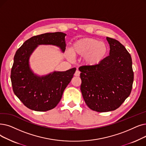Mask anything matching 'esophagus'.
<instances>
[{"instance_id":"obj_1","label":"esophagus","mask_w":146,"mask_h":146,"mask_svg":"<svg viewBox=\"0 0 146 146\" xmlns=\"http://www.w3.org/2000/svg\"><path fill=\"white\" fill-rule=\"evenodd\" d=\"M80 72L78 70H77L75 72L74 75L75 76H80Z\"/></svg>"}]
</instances>
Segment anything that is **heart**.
Wrapping results in <instances>:
<instances>
[{
  "instance_id": "b5f03b06",
  "label": "heart",
  "mask_w": 146,
  "mask_h": 146,
  "mask_svg": "<svg viewBox=\"0 0 146 146\" xmlns=\"http://www.w3.org/2000/svg\"><path fill=\"white\" fill-rule=\"evenodd\" d=\"M108 51L107 45L94 38H83L76 41L72 46L71 50L67 52L69 58L73 54L84 56V62L88 66H96L102 61Z\"/></svg>"
}]
</instances>
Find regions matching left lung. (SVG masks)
I'll return each mask as SVG.
<instances>
[{
    "instance_id": "8db88e82",
    "label": "left lung",
    "mask_w": 146,
    "mask_h": 146,
    "mask_svg": "<svg viewBox=\"0 0 146 146\" xmlns=\"http://www.w3.org/2000/svg\"><path fill=\"white\" fill-rule=\"evenodd\" d=\"M109 55L96 66H84L80 90L88 107L94 111L115 110L131 94L134 81L131 55L118 40L106 37Z\"/></svg>"
}]
</instances>
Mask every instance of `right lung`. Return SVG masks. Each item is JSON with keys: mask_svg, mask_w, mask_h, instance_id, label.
Returning <instances> with one entry per match:
<instances>
[{"mask_svg": "<svg viewBox=\"0 0 146 146\" xmlns=\"http://www.w3.org/2000/svg\"><path fill=\"white\" fill-rule=\"evenodd\" d=\"M66 36L62 32L35 36L17 50L11 73L12 89L23 104L31 110L45 111L54 109L59 103L65 88L73 78L75 67L40 77L35 74L29 66L30 56L38 45H55L64 52Z\"/></svg>", "mask_w": 146, "mask_h": 146, "instance_id": "right-lung-1", "label": "right lung"}]
</instances>
